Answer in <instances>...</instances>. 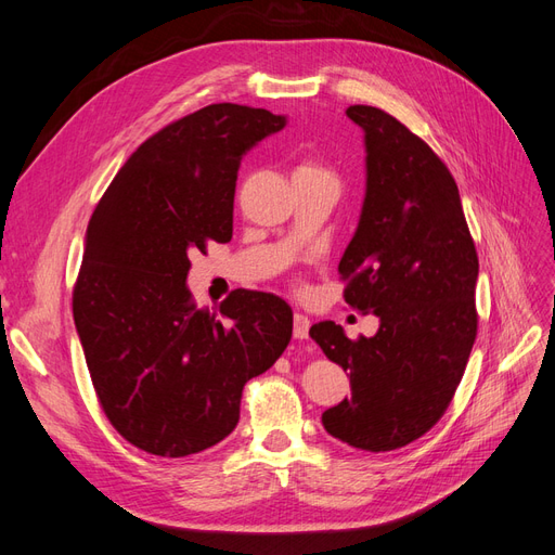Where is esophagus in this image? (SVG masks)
Returning <instances> with one entry per match:
<instances>
[{
    "label": "esophagus",
    "instance_id": "1",
    "mask_svg": "<svg viewBox=\"0 0 555 555\" xmlns=\"http://www.w3.org/2000/svg\"><path fill=\"white\" fill-rule=\"evenodd\" d=\"M308 331H310V319L306 314L296 312L294 314V338L296 340H306L308 338Z\"/></svg>",
    "mask_w": 555,
    "mask_h": 555
}]
</instances>
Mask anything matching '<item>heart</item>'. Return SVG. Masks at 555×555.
<instances>
[{"label": "heart", "mask_w": 555, "mask_h": 555, "mask_svg": "<svg viewBox=\"0 0 555 555\" xmlns=\"http://www.w3.org/2000/svg\"><path fill=\"white\" fill-rule=\"evenodd\" d=\"M294 176H331V173L324 169V166H319L314 162H300L296 166Z\"/></svg>", "instance_id": "1"}]
</instances>
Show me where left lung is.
Instances as JSON below:
<instances>
[{
  "instance_id": "8db88e82",
  "label": "left lung",
  "mask_w": 555,
  "mask_h": 555,
  "mask_svg": "<svg viewBox=\"0 0 555 555\" xmlns=\"http://www.w3.org/2000/svg\"><path fill=\"white\" fill-rule=\"evenodd\" d=\"M365 131V201L338 273L345 304L379 317L373 338L333 322L310 338L349 371L351 398L322 414L333 438L363 451L400 449L447 412L477 338L479 259L456 180L393 115L349 106Z\"/></svg>"
}]
</instances>
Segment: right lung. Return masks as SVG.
<instances>
[{"label": "right lung", "instance_id": "right-lung-1", "mask_svg": "<svg viewBox=\"0 0 555 555\" xmlns=\"http://www.w3.org/2000/svg\"><path fill=\"white\" fill-rule=\"evenodd\" d=\"M282 127V115L241 104L184 115L133 150L90 217L76 331L111 426L153 456L224 440L243 386L292 340L282 298L233 289L210 312L184 284L194 251L231 241L243 155Z\"/></svg>", "mask_w": 555, "mask_h": 555}]
</instances>
